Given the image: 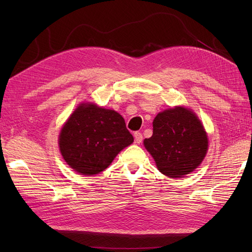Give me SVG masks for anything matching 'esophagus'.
<instances>
[{"label":"esophagus","instance_id":"esophagus-1","mask_svg":"<svg viewBox=\"0 0 252 252\" xmlns=\"http://www.w3.org/2000/svg\"><path fill=\"white\" fill-rule=\"evenodd\" d=\"M134 138H135V143H136V144L142 143V141H143L142 133H141V132H135V133H134Z\"/></svg>","mask_w":252,"mask_h":252}]
</instances>
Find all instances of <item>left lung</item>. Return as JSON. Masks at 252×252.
I'll return each instance as SVG.
<instances>
[{
	"label": "left lung",
	"instance_id": "1",
	"mask_svg": "<svg viewBox=\"0 0 252 252\" xmlns=\"http://www.w3.org/2000/svg\"><path fill=\"white\" fill-rule=\"evenodd\" d=\"M153 127V135L144 140V146L162 174L183 178L201 163L208 138L194 112L184 107L167 109L156 116Z\"/></svg>",
	"mask_w": 252,
	"mask_h": 252
}]
</instances>
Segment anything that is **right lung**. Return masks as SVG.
<instances>
[{
	"label": "right lung",
	"mask_w": 252,
	"mask_h": 252,
	"mask_svg": "<svg viewBox=\"0 0 252 252\" xmlns=\"http://www.w3.org/2000/svg\"><path fill=\"white\" fill-rule=\"evenodd\" d=\"M133 141L125 119L117 111L81 104L63 126L60 149L74 171L94 175L104 171Z\"/></svg>",
	"instance_id": "add662e5"
}]
</instances>
